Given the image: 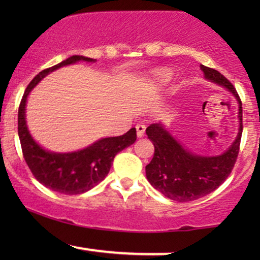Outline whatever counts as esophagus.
Here are the masks:
<instances>
[{
	"instance_id": "obj_1",
	"label": "esophagus",
	"mask_w": 260,
	"mask_h": 260,
	"mask_svg": "<svg viewBox=\"0 0 260 260\" xmlns=\"http://www.w3.org/2000/svg\"><path fill=\"white\" fill-rule=\"evenodd\" d=\"M136 129H137V136H138L140 138V137L144 136V133H145V124L138 123L136 126Z\"/></svg>"
}]
</instances>
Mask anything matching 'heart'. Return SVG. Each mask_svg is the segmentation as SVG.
<instances>
[{"label": "heart", "instance_id": "heart-1", "mask_svg": "<svg viewBox=\"0 0 260 260\" xmlns=\"http://www.w3.org/2000/svg\"><path fill=\"white\" fill-rule=\"evenodd\" d=\"M159 77L161 79H166L169 77V73L165 72V71H161V72H159Z\"/></svg>", "mask_w": 260, "mask_h": 260}]
</instances>
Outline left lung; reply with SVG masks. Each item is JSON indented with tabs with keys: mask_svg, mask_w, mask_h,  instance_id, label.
Instances as JSON below:
<instances>
[{
	"mask_svg": "<svg viewBox=\"0 0 260 260\" xmlns=\"http://www.w3.org/2000/svg\"><path fill=\"white\" fill-rule=\"evenodd\" d=\"M205 78L225 86L240 103V131L234 144L219 156H198L187 151L162 124L153 123L147 128L148 138L155 151L145 166L148 181L155 189L176 202H190L215 190L229 177L237 160L242 137V103L232 83L214 68L201 66Z\"/></svg>",
	"mask_w": 260,
	"mask_h": 260,
	"instance_id": "left-lung-1",
	"label": "left lung"
}]
</instances>
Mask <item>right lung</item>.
<instances>
[{
	"mask_svg": "<svg viewBox=\"0 0 260 260\" xmlns=\"http://www.w3.org/2000/svg\"><path fill=\"white\" fill-rule=\"evenodd\" d=\"M78 61L91 62L94 59L76 55L37 74L26 86L18 110V136L23 156L31 174L45 187L70 196L82 194L99 184L109 174L116 155L132 145L137 139L136 128H131L123 136L103 138L83 150L57 154L44 150L31 138L25 121V104L29 92L50 72Z\"/></svg>",
	"mask_w": 260,
	"mask_h": 260,
	"instance_id": "add662e5",
	"label": "right lung"
}]
</instances>
